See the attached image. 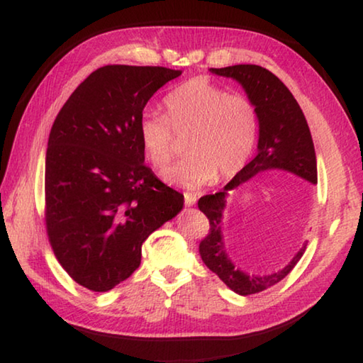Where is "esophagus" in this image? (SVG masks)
Instances as JSON below:
<instances>
[{"label":"esophagus","mask_w":363,"mask_h":363,"mask_svg":"<svg viewBox=\"0 0 363 363\" xmlns=\"http://www.w3.org/2000/svg\"><path fill=\"white\" fill-rule=\"evenodd\" d=\"M196 200H199V196L194 195V194H184V203L187 206H194L196 203Z\"/></svg>","instance_id":"1"}]
</instances>
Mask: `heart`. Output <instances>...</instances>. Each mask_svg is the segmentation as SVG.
<instances>
[{
  "instance_id": "obj_1",
  "label": "heart",
  "mask_w": 363,
  "mask_h": 363,
  "mask_svg": "<svg viewBox=\"0 0 363 363\" xmlns=\"http://www.w3.org/2000/svg\"><path fill=\"white\" fill-rule=\"evenodd\" d=\"M167 118L144 112L139 118V143L153 168L163 169L174 157L176 134L192 131L189 157L164 171L169 184L200 189L218 174L240 173L255 149L257 118L247 97L227 94L205 78H192L164 97Z\"/></svg>"
}]
</instances>
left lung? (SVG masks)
<instances>
[{"label":"left lung","mask_w":363,"mask_h":363,"mask_svg":"<svg viewBox=\"0 0 363 363\" xmlns=\"http://www.w3.org/2000/svg\"><path fill=\"white\" fill-rule=\"evenodd\" d=\"M210 72L235 79L245 89L248 101L256 110L259 139L256 157L247 167L233 176L220 192L205 195L199 200L200 211L210 219V233L200 243V256L206 267L213 270L232 291L248 296L284 280L301 259L306 247L301 248L293 259L277 272L256 275L237 267L227 253L223 235V214L227 195L230 190L248 182L251 177L269 169L286 171L303 177L304 181L317 184L315 150L303 110L290 89L272 72L251 64L210 69Z\"/></svg>","instance_id":"8db88e82"}]
</instances>
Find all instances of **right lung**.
I'll list each match as a JSON object with an SVG mask.
<instances>
[{"label":"right lung","mask_w":363,"mask_h":363,"mask_svg":"<svg viewBox=\"0 0 363 363\" xmlns=\"http://www.w3.org/2000/svg\"><path fill=\"white\" fill-rule=\"evenodd\" d=\"M181 70L106 65L64 104L46 150V230L60 266L91 291H108L139 267L143 243L173 219L184 195L144 164L139 118Z\"/></svg>","instance_id":"1"}]
</instances>
